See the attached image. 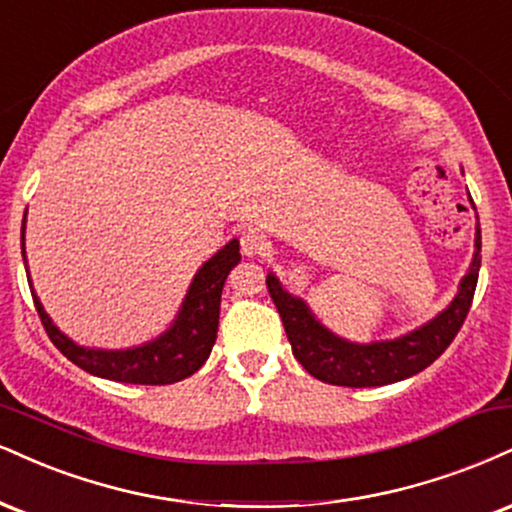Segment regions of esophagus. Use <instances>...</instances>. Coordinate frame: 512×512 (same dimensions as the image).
<instances>
[{
  "instance_id": "1",
  "label": "esophagus",
  "mask_w": 512,
  "mask_h": 512,
  "mask_svg": "<svg viewBox=\"0 0 512 512\" xmlns=\"http://www.w3.org/2000/svg\"><path fill=\"white\" fill-rule=\"evenodd\" d=\"M240 252H243L245 257L269 255L267 238H264L262 233H257V231H245L243 236H240Z\"/></svg>"
}]
</instances>
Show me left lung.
I'll list each match as a JSON object with an SVG mask.
<instances>
[{"label":"left lung","mask_w":512,"mask_h":512,"mask_svg":"<svg viewBox=\"0 0 512 512\" xmlns=\"http://www.w3.org/2000/svg\"><path fill=\"white\" fill-rule=\"evenodd\" d=\"M479 267H482V231L477 224L470 269L460 279L458 293L453 295L451 303L427 324L417 326L408 334L372 343L348 341L326 329L310 305L286 291L274 272L267 274V288L281 315L295 360L324 384L367 389V386H386L415 377L451 346L470 312Z\"/></svg>","instance_id":"1"}]
</instances>
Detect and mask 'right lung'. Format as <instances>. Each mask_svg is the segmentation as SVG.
I'll use <instances>...</instances> for the list:
<instances>
[{
	"label": "right lung",
	"mask_w": 512,
	"mask_h": 512,
	"mask_svg": "<svg viewBox=\"0 0 512 512\" xmlns=\"http://www.w3.org/2000/svg\"><path fill=\"white\" fill-rule=\"evenodd\" d=\"M21 252L23 264H26L30 293H33L42 326H45L47 336L52 338L54 346L69 357L73 365L85 369L88 374L121 381V384L145 386L174 384V381L190 377V374H195L197 369L205 365L209 353H212L214 341H217L219 305L226 276L240 262V243L238 238H233L197 269L188 286L186 298H183L181 307H178V315L169 324V329L162 331L157 338H152V341L140 343V346L107 350L78 346L73 338L66 336L52 322V317L42 307L28 272L26 214H23L21 226Z\"/></svg>",
	"instance_id": "obj_1"
}]
</instances>
